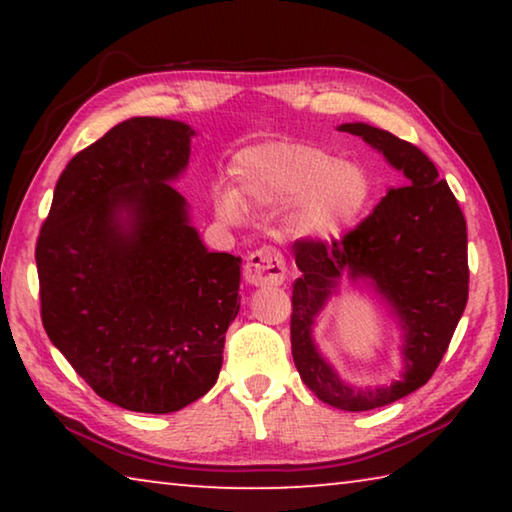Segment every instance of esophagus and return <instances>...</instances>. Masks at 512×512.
Returning a JSON list of instances; mask_svg holds the SVG:
<instances>
[{
    "label": "esophagus",
    "instance_id": "1",
    "mask_svg": "<svg viewBox=\"0 0 512 512\" xmlns=\"http://www.w3.org/2000/svg\"><path fill=\"white\" fill-rule=\"evenodd\" d=\"M244 275L246 282L255 284V287H277L287 277V262H284L280 250L264 246L250 253Z\"/></svg>",
    "mask_w": 512,
    "mask_h": 512
}]
</instances>
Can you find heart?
Returning <instances> with one entry per match:
<instances>
[{"label":"heart","instance_id":"heart-1","mask_svg":"<svg viewBox=\"0 0 512 512\" xmlns=\"http://www.w3.org/2000/svg\"><path fill=\"white\" fill-rule=\"evenodd\" d=\"M239 194L262 205L298 203L296 228L332 237L359 221L372 201V178L357 162L339 160L320 146L275 142L241 151L232 162ZM216 210L239 221L244 203L232 189L216 192Z\"/></svg>","mask_w":512,"mask_h":512}]
</instances>
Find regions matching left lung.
<instances>
[{
  "instance_id": "1",
  "label": "left lung",
  "mask_w": 512,
  "mask_h": 512,
  "mask_svg": "<svg viewBox=\"0 0 512 512\" xmlns=\"http://www.w3.org/2000/svg\"><path fill=\"white\" fill-rule=\"evenodd\" d=\"M404 173L366 219L341 239H298L300 277L291 296V352L300 377L318 400L343 411H370L418 391L436 372L461 320L470 268L467 225L456 196L418 146L368 124H343ZM368 276L396 307L407 332L402 382L375 392L345 387L315 352L310 325L341 274Z\"/></svg>"
}]
</instances>
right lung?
Listing matches in <instances>:
<instances>
[{
	"label": "right lung",
	"instance_id": "obj_1",
	"mask_svg": "<svg viewBox=\"0 0 512 512\" xmlns=\"http://www.w3.org/2000/svg\"><path fill=\"white\" fill-rule=\"evenodd\" d=\"M192 128L133 117L60 173L36 264L51 343L103 400L171 413L216 384L241 259L210 253L169 180Z\"/></svg>",
	"mask_w": 512,
	"mask_h": 512
}]
</instances>
